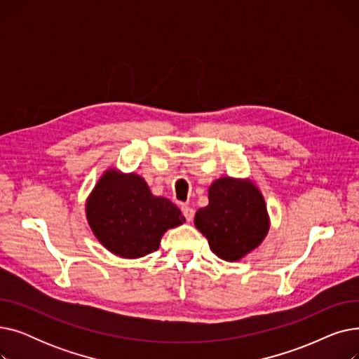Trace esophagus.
<instances>
[{
  "label": "esophagus",
  "mask_w": 359,
  "mask_h": 359,
  "mask_svg": "<svg viewBox=\"0 0 359 359\" xmlns=\"http://www.w3.org/2000/svg\"><path fill=\"white\" fill-rule=\"evenodd\" d=\"M182 212H183V215H184V218L187 219V221H192L194 219V217H195V210L194 208H191V206H187V205H183L182 206Z\"/></svg>",
  "instance_id": "esophagus-1"
}]
</instances>
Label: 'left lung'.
Returning a JSON list of instances; mask_svg holds the SVG:
<instances>
[{"label":"left lung","instance_id":"left-lung-1","mask_svg":"<svg viewBox=\"0 0 359 359\" xmlns=\"http://www.w3.org/2000/svg\"><path fill=\"white\" fill-rule=\"evenodd\" d=\"M210 203L199 208L195 227L225 262H238L259 248L269 233L266 202L256 183L224 176L208 187Z\"/></svg>","mask_w":359,"mask_h":359}]
</instances>
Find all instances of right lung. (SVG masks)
<instances>
[{
  "instance_id": "add662e5",
  "label": "right lung",
  "mask_w": 359,
  "mask_h": 359,
  "mask_svg": "<svg viewBox=\"0 0 359 359\" xmlns=\"http://www.w3.org/2000/svg\"><path fill=\"white\" fill-rule=\"evenodd\" d=\"M93 234L110 253L140 259L158 250L164 233L186 219L177 206L149 191L145 179L106 168L86 199Z\"/></svg>"
}]
</instances>
